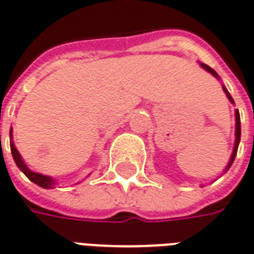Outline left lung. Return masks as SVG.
I'll use <instances>...</instances> for the list:
<instances>
[{
    "label": "left lung",
    "instance_id": "8db88e82",
    "mask_svg": "<svg viewBox=\"0 0 254 254\" xmlns=\"http://www.w3.org/2000/svg\"><path fill=\"white\" fill-rule=\"evenodd\" d=\"M201 66H202V68H205V69H206L208 72L212 73V75H213L215 78H219V75H217V73L215 72V71H213V69H212V68H210L209 65H206V64H201ZM223 90H224V93L227 94L228 100H230V101H231V102H234L233 97L230 95V93H228V91H227V89H226V87H223ZM235 120H237V127H235V146H234L233 156H231V160H230V163H228L227 170H228V168H230V167H231V164H233L234 159H235V156H237V150H238L239 139H241V120H239V112H238V109L235 111Z\"/></svg>",
    "mask_w": 254,
    "mask_h": 254
}]
</instances>
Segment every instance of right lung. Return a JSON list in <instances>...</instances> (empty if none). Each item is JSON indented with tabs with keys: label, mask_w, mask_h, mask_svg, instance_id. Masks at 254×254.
Here are the masks:
<instances>
[{
	"label": "right lung",
	"mask_w": 254,
	"mask_h": 254,
	"mask_svg": "<svg viewBox=\"0 0 254 254\" xmlns=\"http://www.w3.org/2000/svg\"><path fill=\"white\" fill-rule=\"evenodd\" d=\"M10 135H12V131H10ZM10 152H12V156H13V160H15L16 165L20 168V171L24 174V175L30 179L31 182H34L35 185L38 186H41V188L44 189H50L53 188V185H55V181L49 178V176H45L41 175V174H37V172H32L26 167V164L23 163V160H21L20 154L17 152V149L13 145V142H10Z\"/></svg>",
	"instance_id": "add662e5"
}]
</instances>
